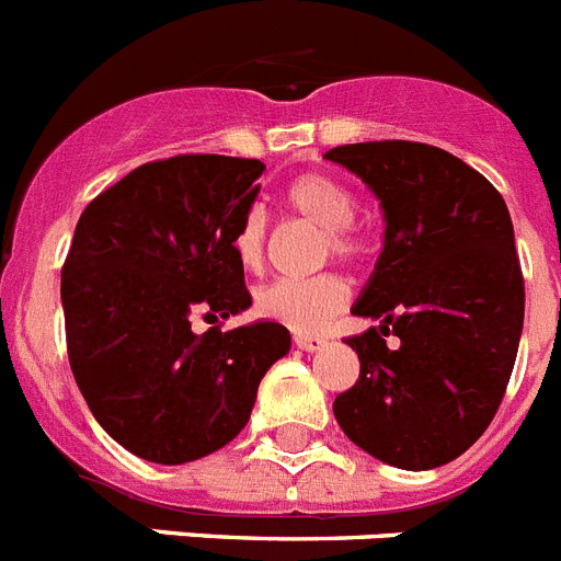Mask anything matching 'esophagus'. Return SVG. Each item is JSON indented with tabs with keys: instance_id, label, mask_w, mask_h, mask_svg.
<instances>
[{
	"instance_id": "esophagus-1",
	"label": "esophagus",
	"mask_w": 561,
	"mask_h": 561,
	"mask_svg": "<svg viewBox=\"0 0 561 561\" xmlns=\"http://www.w3.org/2000/svg\"><path fill=\"white\" fill-rule=\"evenodd\" d=\"M295 345L300 351H309V354H314V351H323L325 348V336H317V334H295Z\"/></svg>"
}]
</instances>
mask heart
I'll use <instances>...</instances> for the list:
<instances>
[{
	"label": "heart",
	"mask_w": 561,
	"mask_h": 561,
	"mask_svg": "<svg viewBox=\"0 0 561 561\" xmlns=\"http://www.w3.org/2000/svg\"><path fill=\"white\" fill-rule=\"evenodd\" d=\"M284 205L309 225L325 230V255L351 261L362 252V241L351 221L356 219V196L345 182L323 171H306L284 187ZM238 264L257 272L270 252V225L264 210H250L232 238ZM348 304V286L336 275H317L306 280H275L255 295V311L266 320L284 323L297 334L320 331L342 306Z\"/></svg>",
	"instance_id": "b5f03b06"
}]
</instances>
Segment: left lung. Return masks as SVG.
<instances>
[{
	"instance_id": "8db88e82",
	"label": "left lung",
	"mask_w": 561,
	"mask_h": 561,
	"mask_svg": "<svg viewBox=\"0 0 561 561\" xmlns=\"http://www.w3.org/2000/svg\"><path fill=\"white\" fill-rule=\"evenodd\" d=\"M325 160L356 173L385 219L351 309L379 325L345 340L359 379L336 396V424L381 463L435 469L485 433L512 379L525 317L512 216L497 187L444 148L354 142Z\"/></svg>"
}]
</instances>
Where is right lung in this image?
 Here are the masks:
<instances>
[{"label": "right lung", "instance_id": "right-lung-1", "mask_svg": "<svg viewBox=\"0 0 561 561\" xmlns=\"http://www.w3.org/2000/svg\"><path fill=\"white\" fill-rule=\"evenodd\" d=\"M264 162L185 153L146 162L89 202L61 272L69 365L121 447L187 463L230 444L291 336L257 320L205 334L252 306L232 238Z\"/></svg>", "mask_w": 561, "mask_h": 561}]
</instances>
